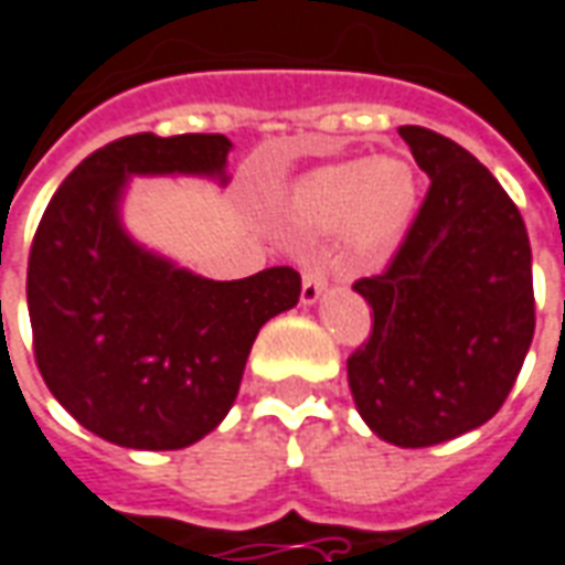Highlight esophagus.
I'll use <instances>...</instances> for the list:
<instances>
[{"label":"esophagus","instance_id":"1","mask_svg":"<svg viewBox=\"0 0 565 565\" xmlns=\"http://www.w3.org/2000/svg\"><path fill=\"white\" fill-rule=\"evenodd\" d=\"M327 278L330 275H327V266H321V263L306 269V275H302V302L306 306H315L321 299V294L327 290Z\"/></svg>","mask_w":565,"mask_h":565}]
</instances>
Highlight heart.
<instances>
[{"label":"heart","mask_w":565,"mask_h":565,"mask_svg":"<svg viewBox=\"0 0 565 565\" xmlns=\"http://www.w3.org/2000/svg\"><path fill=\"white\" fill-rule=\"evenodd\" d=\"M419 204V177L404 159L342 161L311 171L290 192V214L309 228L342 223L354 250L373 254L394 244Z\"/></svg>","instance_id":"obj_1"}]
</instances>
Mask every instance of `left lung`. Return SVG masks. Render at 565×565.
<instances>
[{
  "mask_svg": "<svg viewBox=\"0 0 565 565\" xmlns=\"http://www.w3.org/2000/svg\"><path fill=\"white\" fill-rule=\"evenodd\" d=\"M431 177L388 269L354 281L373 333L349 358V388L370 431L434 447L502 409L535 333L532 250L499 180L449 137L397 128Z\"/></svg>",
  "mask_w": 565,
  "mask_h": 565,
  "instance_id": "8db88e82",
  "label": "left lung"
}]
</instances>
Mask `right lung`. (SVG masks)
Instances as JSON below:
<instances>
[{
	"mask_svg": "<svg viewBox=\"0 0 565 565\" xmlns=\"http://www.w3.org/2000/svg\"><path fill=\"white\" fill-rule=\"evenodd\" d=\"M223 134H131L90 152L49 201L26 269L39 373L90 434L128 449H183L226 419L259 327L299 302V271L211 281L121 226L131 177L226 183Z\"/></svg>",
	"mask_w": 565,
	"mask_h": 565,
	"instance_id": "add662e5",
	"label": "right lung"
}]
</instances>
